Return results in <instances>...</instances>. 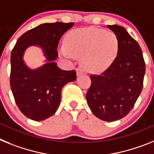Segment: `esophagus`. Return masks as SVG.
Here are the masks:
<instances>
[{
	"label": "esophagus",
	"instance_id": "1",
	"mask_svg": "<svg viewBox=\"0 0 154 154\" xmlns=\"http://www.w3.org/2000/svg\"><path fill=\"white\" fill-rule=\"evenodd\" d=\"M83 73H84V69H82L81 68H77V77L82 75Z\"/></svg>",
	"mask_w": 154,
	"mask_h": 154
}]
</instances>
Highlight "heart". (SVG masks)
Instances as JSON below:
<instances>
[{"instance_id": "b5f03b06", "label": "heart", "mask_w": 154, "mask_h": 154, "mask_svg": "<svg viewBox=\"0 0 154 154\" xmlns=\"http://www.w3.org/2000/svg\"><path fill=\"white\" fill-rule=\"evenodd\" d=\"M119 44L113 32L101 29H77L68 35L66 46L60 49L66 58L81 56V65L91 73H101L109 69L119 54Z\"/></svg>"}]
</instances>
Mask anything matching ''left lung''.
I'll return each instance as SVG.
<instances>
[{
  "label": "left lung",
  "instance_id": "1",
  "mask_svg": "<svg viewBox=\"0 0 154 154\" xmlns=\"http://www.w3.org/2000/svg\"><path fill=\"white\" fill-rule=\"evenodd\" d=\"M107 27L119 40V54L109 69L91 76L86 99L96 117L113 122L127 116L134 106L143 89L146 66L140 45L125 28L117 25Z\"/></svg>",
  "mask_w": 154,
  "mask_h": 154
}]
</instances>
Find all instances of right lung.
<instances>
[{
	"instance_id": "obj_1",
	"label": "right lung",
	"mask_w": 154,
	"mask_h": 154,
	"mask_svg": "<svg viewBox=\"0 0 154 154\" xmlns=\"http://www.w3.org/2000/svg\"><path fill=\"white\" fill-rule=\"evenodd\" d=\"M74 23L41 24L24 33L11 55L10 85L18 109L26 117L42 121L54 115L60 106L61 91L65 85L76 80L75 70H63L54 62L57 46L63 35ZM38 46L46 57L45 63L30 69L23 61L25 50Z\"/></svg>"
}]
</instances>
